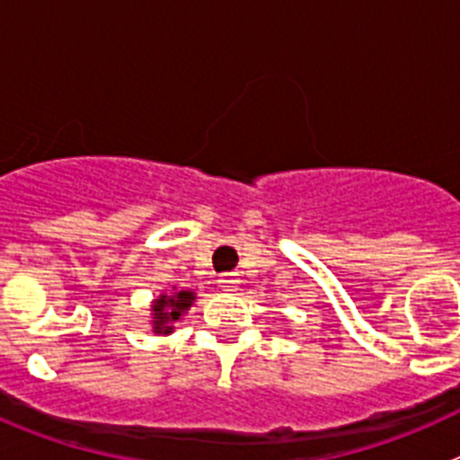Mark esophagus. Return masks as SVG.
I'll use <instances>...</instances> for the list:
<instances>
[{
  "mask_svg": "<svg viewBox=\"0 0 460 460\" xmlns=\"http://www.w3.org/2000/svg\"><path fill=\"white\" fill-rule=\"evenodd\" d=\"M218 286H221L223 290H237L239 279L234 274H223L221 279H218Z\"/></svg>",
  "mask_w": 460,
  "mask_h": 460,
  "instance_id": "34e87169",
  "label": "esophagus"
}]
</instances>
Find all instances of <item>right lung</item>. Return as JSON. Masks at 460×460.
Listing matches in <instances>:
<instances>
[{
    "label": "right lung",
    "instance_id": "obj_1",
    "mask_svg": "<svg viewBox=\"0 0 460 460\" xmlns=\"http://www.w3.org/2000/svg\"><path fill=\"white\" fill-rule=\"evenodd\" d=\"M195 296L193 292H174L172 296L164 295L161 299L154 302V332L156 334H170L172 332V324L184 315V311H189L190 302H193Z\"/></svg>",
    "mask_w": 460,
    "mask_h": 460
}]
</instances>
